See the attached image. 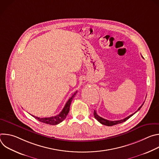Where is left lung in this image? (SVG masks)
<instances>
[{"mask_svg": "<svg viewBox=\"0 0 159 159\" xmlns=\"http://www.w3.org/2000/svg\"><path fill=\"white\" fill-rule=\"evenodd\" d=\"M143 104H144V102L142 104V105L138 109V110H137V111H136L135 112L133 113L132 115L128 116V117H126V118H124V119H123V120H117V121H109V120H106V119H104V118H102L100 117V116L97 114V112H96V111L95 110H94V118H95L100 123H101V124H102V125H106V126H111L118 125V124H120V123H123V122L126 121L127 120H128L130 117H131L134 114H135V113L137 112L139 110H140V108H141V107H142V106L143 105Z\"/></svg>", "mask_w": 159, "mask_h": 159, "instance_id": "1", "label": "left lung"}]
</instances>
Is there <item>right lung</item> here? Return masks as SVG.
Returning <instances> with one entry per match:
<instances>
[{
  "label": "right lung",
  "mask_w": 159,
  "mask_h": 159,
  "mask_svg": "<svg viewBox=\"0 0 159 159\" xmlns=\"http://www.w3.org/2000/svg\"><path fill=\"white\" fill-rule=\"evenodd\" d=\"M77 93V91H76L74 94H73L72 97L69 100H68V101L65 104L63 109L60 112V114L57 115V116H52V117H50V118H41L34 116L33 115H32V116L33 117H34L36 120L39 121L40 122L46 123V124H48V125H56L59 124L60 123L63 121L65 119V118L66 117L68 113H69V112L70 111V104H71V102L73 100V99L75 97Z\"/></svg>",
  "instance_id": "right-lung-1"
}]
</instances>
